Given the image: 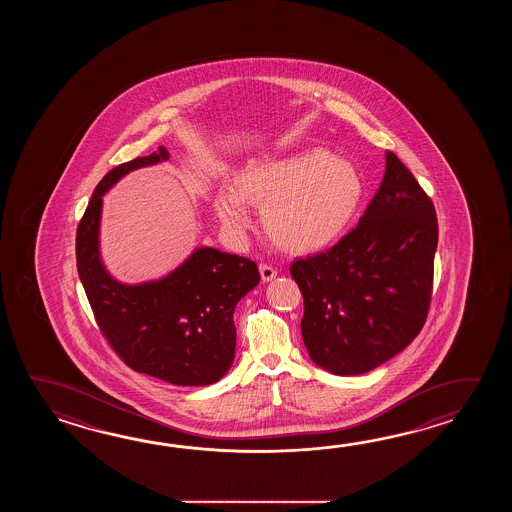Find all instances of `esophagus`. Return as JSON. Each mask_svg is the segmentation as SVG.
Returning a JSON list of instances; mask_svg holds the SVG:
<instances>
[{"mask_svg":"<svg viewBox=\"0 0 512 512\" xmlns=\"http://www.w3.org/2000/svg\"><path fill=\"white\" fill-rule=\"evenodd\" d=\"M260 274L261 280H263V282H271V280H274V278L278 276V271H276V269H274L272 265H267V263H261Z\"/></svg>","mask_w":512,"mask_h":512,"instance_id":"34e87169","label":"esophagus"}]
</instances>
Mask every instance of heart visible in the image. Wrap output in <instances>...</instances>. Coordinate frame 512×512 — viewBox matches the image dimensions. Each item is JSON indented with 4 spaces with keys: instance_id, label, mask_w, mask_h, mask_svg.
<instances>
[{
    "instance_id": "1",
    "label": "heart",
    "mask_w": 512,
    "mask_h": 512,
    "mask_svg": "<svg viewBox=\"0 0 512 512\" xmlns=\"http://www.w3.org/2000/svg\"><path fill=\"white\" fill-rule=\"evenodd\" d=\"M364 196L355 164L320 146L252 161L234 188H219L212 201L221 227L241 236L251 227L247 205L261 208V223L274 245L293 254L331 247L346 232Z\"/></svg>"
}]
</instances>
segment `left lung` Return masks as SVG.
Wrapping results in <instances>:
<instances>
[{
  "label": "left lung",
  "mask_w": 512,
  "mask_h": 512,
  "mask_svg": "<svg viewBox=\"0 0 512 512\" xmlns=\"http://www.w3.org/2000/svg\"><path fill=\"white\" fill-rule=\"evenodd\" d=\"M437 218L412 172L386 152V172L359 225L326 252L291 263L304 296L309 357L333 375H360L401 353L432 298Z\"/></svg>",
  "instance_id": "left-lung-1"
}]
</instances>
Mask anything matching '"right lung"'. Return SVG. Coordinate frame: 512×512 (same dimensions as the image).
<instances>
[{
	"label": "right lung",
	"instance_id": "1",
	"mask_svg": "<svg viewBox=\"0 0 512 512\" xmlns=\"http://www.w3.org/2000/svg\"><path fill=\"white\" fill-rule=\"evenodd\" d=\"M168 159V150L159 146L102 177L78 225V276L100 331L131 370L175 386H208L232 366L234 307L260 283L256 263L197 247L159 280L122 283L100 258L102 196L124 175Z\"/></svg>",
	"mask_w": 512,
	"mask_h": 512
}]
</instances>
